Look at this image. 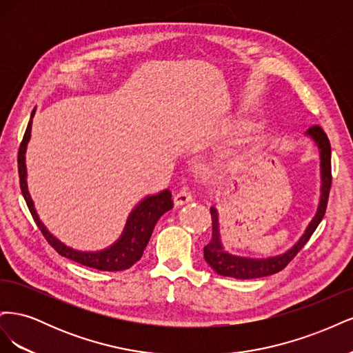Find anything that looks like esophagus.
Masks as SVG:
<instances>
[{
  "instance_id": "obj_1",
  "label": "esophagus",
  "mask_w": 353,
  "mask_h": 353,
  "mask_svg": "<svg viewBox=\"0 0 353 353\" xmlns=\"http://www.w3.org/2000/svg\"><path fill=\"white\" fill-rule=\"evenodd\" d=\"M190 201H193V196H191L190 191H185V190L179 191V193H176L174 196L175 206H183V205H185V203H190Z\"/></svg>"
}]
</instances>
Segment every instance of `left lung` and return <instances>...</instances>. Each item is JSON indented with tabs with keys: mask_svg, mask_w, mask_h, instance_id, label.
Instances as JSON below:
<instances>
[{
	"mask_svg": "<svg viewBox=\"0 0 353 353\" xmlns=\"http://www.w3.org/2000/svg\"><path fill=\"white\" fill-rule=\"evenodd\" d=\"M315 141L319 148V159H321V197H319V205L314 219L309 223L303 236L301 237L290 250H287L283 254L272 256L266 259H252L243 258V256H234L223 250L219 236V222H218V210L216 208H210L212 215V239L203 248L205 259L210 265V268L219 275L232 276L237 280H250V279H261V276H268L283 271L294 256L302 250L303 245L311 239L314 231L319 225L325 215L328 194L331 188V147L328 137L319 125H314L306 131Z\"/></svg>",
	"mask_w": 353,
	"mask_h": 353,
	"instance_id": "8db88e82",
	"label": "left lung"
}]
</instances>
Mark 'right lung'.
Masks as SVG:
<instances>
[{"label": "right lung", "instance_id": "right-lung-1", "mask_svg": "<svg viewBox=\"0 0 353 353\" xmlns=\"http://www.w3.org/2000/svg\"><path fill=\"white\" fill-rule=\"evenodd\" d=\"M34 113L35 110L32 112V116H34ZM30 130H32V121H29L26 132L23 135V140L19 147V156H17L19 178H20V190H22V194L26 200L30 215L37 222L42 236L46 237V240L50 243L51 248H54V250L59 254L65 256V258L73 262H78L83 266H90V268H94V270L109 271V272L123 271V270L131 268L137 261L141 259L143 252L145 249V245L148 244V240L152 237V232L154 230V225L159 221V218L162 216L165 212L174 208L172 194H170V191L163 190L162 193H159L156 196H148L140 203V205H137V208L131 212L130 218L126 221V225L121 239L114 244H112L109 249H104L100 252L73 250L68 248L66 244L59 241L46 228L44 223L39 221L38 213L34 208V201H32L29 196L28 183H26L25 153H26V145L29 143V138H30Z\"/></svg>", "mask_w": 353, "mask_h": 353}]
</instances>
